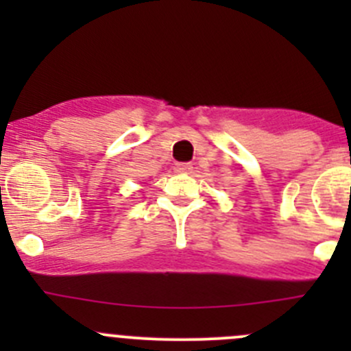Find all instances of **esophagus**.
Returning <instances> with one entry per match:
<instances>
[{"label":"esophagus","mask_w":351,"mask_h":351,"mask_svg":"<svg viewBox=\"0 0 351 351\" xmlns=\"http://www.w3.org/2000/svg\"><path fill=\"white\" fill-rule=\"evenodd\" d=\"M175 171H178V173H190V171H192V165H190V162H176V165H175Z\"/></svg>","instance_id":"34e87169"}]
</instances>
